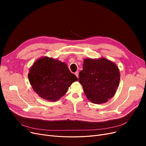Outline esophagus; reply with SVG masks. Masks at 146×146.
<instances>
[{
    "label": "esophagus",
    "mask_w": 146,
    "mask_h": 146,
    "mask_svg": "<svg viewBox=\"0 0 146 146\" xmlns=\"http://www.w3.org/2000/svg\"><path fill=\"white\" fill-rule=\"evenodd\" d=\"M75 75L77 76V78H79V72H75Z\"/></svg>",
    "instance_id": "obj_1"
}]
</instances>
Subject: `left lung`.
Instances as JSON below:
<instances>
[{
	"mask_svg": "<svg viewBox=\"0 0 146 146\" xmlns=\"http://www.w3.org/2000/svg\"><path fill=\"white\" fill-rule=\"evenodd\" d=\"M79 76L84 93L89 101L96 104L106 102L114 96L120 80L117 66L104 58L85 59Z\"/></svg>",
	"mask_w": 146,
	"mask_h": 146,
	"instance_id": "obj_1",
	"label": "left lung"
}]
</instances>
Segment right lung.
<instances>
[{
    "mask_svg": "<svg viewBox=\"0 0 146 146\" xmlns=\"http://www.w3.org/2000/svg\"><path fill=\"white\" fill-rule=\"evenodd\" d=\"M28 79L35 92L51 101L58 100L71 84L78 80L64 63L47 57L35 61L30 68Z\"/></svg>",
    "mask_w": 146,
    "mask_h": 146,
    "instance_id": "right-lung-1",
    "label": "right lung"
}]
</instances>
